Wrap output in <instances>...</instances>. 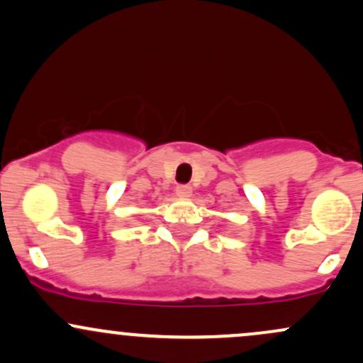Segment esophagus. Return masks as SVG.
Returning <instances> with one entry per match:
<instances>
[{"instance_id":"esophagus-1","label":"esophagus","mask_w":363,"mask_h":363,"mask_svg":"<svg viewBox=\"0 0 363 363\" xmlns=\"http://www.w3.org/2000/svg\"><path fill=\"white\" fill-rule=\"evenodd\" d=\"M191 193H193V188H191V186H177V188H175V194H177L179 198H189Z\"/></svg>"}]
</instances>
